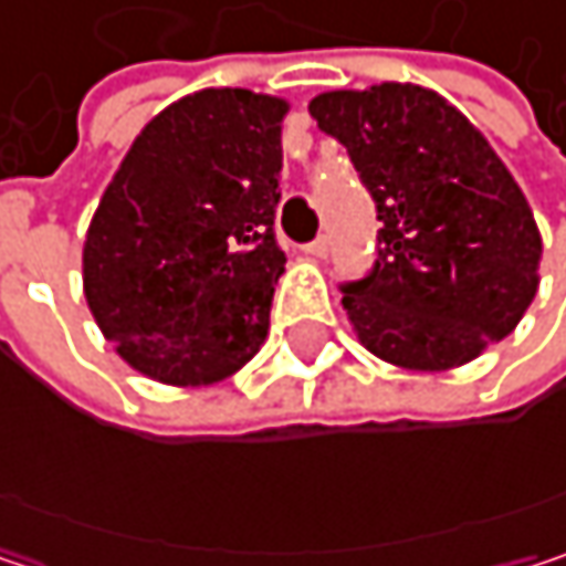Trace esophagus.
<instances>
[{"label":"esophagus","instance_id":"34e87169","mask_svg":"<svg viewBox=\"0 0 566 566\" xmlns=\"http://www.w3.org/2000/svg\"><path fill=\"white\" fill-rule=\"evenodd\" d=\"M304 255H311V259H327V255H331V239H327V235H317L314 242L304 245Z\"/></svg>","mask_w":566,"mask_h":566}]
</instances>
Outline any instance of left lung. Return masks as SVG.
<instances>
[{"label":"left lung","mask_w":566,"mask_h":566,"mask_svg":"<svg viewBox=\"0 0 566 566\" xmlns=\"http://www.w3.org/2000/svg\"><path fill=\"white\" fill-rule=\"evenodd\" d=\"M377 202V262L340 284L360 344L406 370H452L509 337L537 294L541 232L489 140L446 97L384 81L307 104Z\"/></svg>","instance_id":"8db88e82"}]
</instances>
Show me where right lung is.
<instances>
[{
	"label": "right lung",
	"mask_w": 566,
	"mask_h": 566,
	"mask_svg": "<svg viewBox=\"0 0 566 566\" xmlns=\"http://www.w3.org/2000/svg\"><path fill=\"white\" fill-rule=\"evenodd\" d=\"M287 101L206 87L160 111L127 150L84 239V297L150 380L209 387L269 334Z\"/></svg>",
	"instance_id": "right-lung-1"
}]
</instances>
